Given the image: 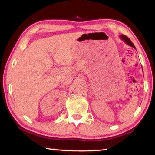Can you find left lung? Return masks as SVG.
Instances as JSON below:
<instances>
[{
    "label": "left lung",
    "mask_w": 155,
    "mask_h": 155,
    "mask_svg": "<svg viewBox=\"0 0 155 155\" xmlns=\"http://www.w3.org/2000/svg\"><path fill=\"white\" fill-rule=\"evenodd\" d=\"M120 38H121L122 40L124 41L126 44H128V45H129V46H130L131 47H133V48H135V46H134V44H133V42L130 41V39L128 38H127V36L124 35H120Z\"/></svg>",
    "instance_id": "left-lung-1"
}]
</instances>
